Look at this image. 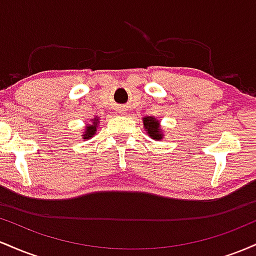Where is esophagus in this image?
<instances>
[{
  "instance_id": "esophagus-1",
  "label": "esophagus",
  "mask_w": 256,
  "mask_h": 256,
  "mask_svg": "<svg viewBox=\"0 0 256 256\" xmlns=\"http://www.w3.org/2000/svg\"><path fill=\"white\" fill-rule=\"evenodd\" d=\"M119 113H120V114H124V110H122V108H120Z\"/></svg>"
}]
</instances>
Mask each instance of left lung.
Wrapping results in <instances>:
<instances>
[{
    "label": "left lung",
    "instance_id": "obj_1",
    "mask_svg": "<svg viewBox=\"0 0 256 256\" xmlns=\"http://www.w3.org/2000/svg\"><path fill=\"white\" fill-rule=\"evenodd\" d=\"M143 130L146 132L149 137L154 140H161L164 138V128H161L160 120L155 116H143Z\"/></svg>",
    "mask_w": 256,
    "mask_h": 256
}]
</instances>
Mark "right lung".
I'll use <instances>...</instances> for the list:
<instances>
[{
    "mask_svg": "<svg viewBox=\"0 0 256 256\" xmlns=\"http://www.w3.org/2000/svg\"><path fill=\"white\" fill-rule=\"evenodd\" d=\"M100 116H96V118L91 119L90 120V124H86L84 128V132L80 134L82 137H83V140H90V138H92L95 136L96 131H98V124H100Z\"/></svg>",
    "mask_w": 256,
    "mask_h": 256,
    "instance_id": "add662e5",
    "label": "right lung"
}]
</instances>
